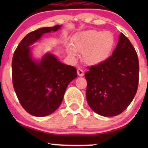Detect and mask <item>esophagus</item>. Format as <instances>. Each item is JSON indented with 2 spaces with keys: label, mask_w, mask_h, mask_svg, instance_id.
Listing matches in <instances>:
<instances>
[{
  "label": "esophagus",
  "mask_w": 148,
  "mask_h": 148,
  "mask_svg": "<svg viewBox=\"0 0 148 148\" xmlns=\"http://www.w3.org/2000/svg\"><path fill=\"white\" fill-rule=\"evenodd\" d=\"M77 74H78V75H79V76H83L84 75V71H83L81 68H79V69H77Z\"/></svg>",
  "instance_id": "obj_1"
}]
</instances>
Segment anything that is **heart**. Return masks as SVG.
Here are the masks:
<instances>
[{
    "label": "heart",
    "instance_id": "1",
    "mask_svg": "<svg viewBox=\"0 0 148 148\" xmlns=\"http://www.w3.org/2000/svg\"><path fill=\"white\" fill-rule=\"evenodd\" d=\"M115 38L110 31L88 30L73 37L72 46L67 47V53L75 59L77 52L82 53L83 61L88 65H96L110 56L115 47Z\"/></svg>",
    "mask_w": 148,
    "mask_h": 148
}]
</instances>
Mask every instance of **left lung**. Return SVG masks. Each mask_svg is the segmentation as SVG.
Here are the masks:
<instances>
[{
  "instance_id": "left-lung-1",
  "label": "left lung",
  "mask_w": 148,
  "mask_h": 148,
  "mask_svg": "<svg viewBox=\"0 0 148 148\" xmlns=\"http://www.w3.org/2000/svg\"><path fill=\"white\" fill-rule=\"evenodd\" d=\"M138 58L128 38L120 33L111 57L92 66L85 74L86 99L93 111L101 116L120 114L136 95L138 84Z\"/></svg>"
}]
</instances>
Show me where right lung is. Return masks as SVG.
Segmentation results:
<instances>
[{
    "label": "right lung",
    "instance_id": "add662e5",
    "mask_svg": "<svg viewBox=\"0 0 148 148\" xmlns=\"http://www.w3.org/2000/svg\"><path fill=\"white\" fill-rule=\"evenodd\" d=\"M61 27H44L28 33L13 56L14 91L23 108L34 116H47L56 111L69 83L77 77L75 67L61 62L52 53H46L39 59L33 56L34 44L45 34L56 32Z\"/></svg>",
    "mask_w": 148,
    "mask_h": 148
}]
</instances>
